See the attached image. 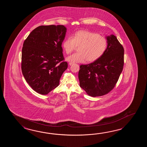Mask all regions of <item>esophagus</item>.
<instances>
[{"instance_id": "1", "label": "esophagus", "mask_w": 147, "mask_h": 147, "mask_svg": "<svg viewBox=\"0 0 147 147\" xmlns=\"http://www.w3.org/2000/svg\"><path fill=\"white\" fill-rule=\"evenodd\" d=\"M73 64H74V63H72V62H70V63H69V65L70 66H71Z\"/></svg>"}]
</instances>
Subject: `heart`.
Here are the masks:
<instances>
[{"label": "heart", "instance_id": "b5f03b06", "mask_svg": "<svg viewBox=\"0 0 147 147\" xmlns=\"http://www.w3.org/2000/svg\"><path fill=\"white\" fill-rule=\"evenodd\" d=\"M107 40L104 36L90 31H79L63 41V48L67 54L71 53L76 46H79L77 53L67 58L72 63L93 62L100 58L107 48Z\"/></svg>", "mask_w": 147, "mask_h": 147}]
</instances>
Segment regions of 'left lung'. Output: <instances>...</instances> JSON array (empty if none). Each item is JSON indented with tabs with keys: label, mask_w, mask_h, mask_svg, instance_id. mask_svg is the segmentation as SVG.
Segmentation results:
<instances>
[{
	"label": "left lung",
	"mask_w": 147,
	"mask_h": 147,
	"mask_svg": "<svg viewBox=\"0 0 147 147\" xmlns=\"http://www.w3.org/2000/svg\"><path fill=\"white\" fill-rule=\"evenodd\" d=\"M107 48L98 59L88 65H81L78 73L80 86L91 97L109 92L115 87L124 64V49L116 36L106 37Z\"/></svg>",
	"instance_id": "1"
}]
</instances>
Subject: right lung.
Segmentation results:
<instances>
[{
    "instance_id": "add662e5",
    "label": "right lung",
    "mask_w": 147,
    "mask_h": 147,
    "mask_svg": "<svg viewBox=\"0 0 147 147\" xmlns=\"http://www.w3.org/2000/svg\"><path fill=\"white\" fill-rule=\"evenodd\" d=\"M66 32L63 25L41 26L31 31L24 42L22 74L38 94H47L58 87L68 68L61 47Z\"/></svg>"
}]
</instances>
